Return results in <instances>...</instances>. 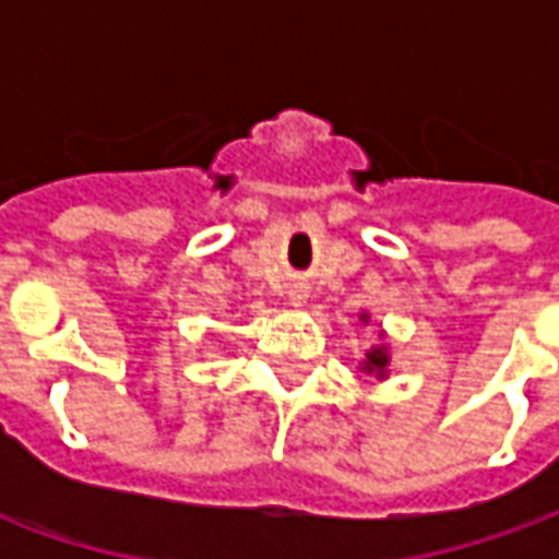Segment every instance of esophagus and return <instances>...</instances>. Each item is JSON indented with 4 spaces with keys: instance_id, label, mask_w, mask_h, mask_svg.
Segmentation results:
<instances>
[{
    "instance_id": "obj_1",
    "label": "esophagus",
    "mask_w": 559,
    "mask_h": 559,
    "mask_svg": "<svg viewBox=\"0 0 559 559\" xmlns=\"http://www.w3.org/2000/svg\"><path fill=\"white\" fill-rule=\"evenodd\" d=\"M290 302L293 305H302L305 302V293L302 290H293L290 293Z\"/></svg>"
}]
</instances>
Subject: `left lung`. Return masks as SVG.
<instances>
[{
    "mask_svg": "<svg viewBox=\"0 0 559 559\" xmlns=\"http://www.w3.org/2000/svg\"><path fill=\"white\" fill-rule=\"evenodd\" d=\"M359 323H362V326H368V323H371V314H368V311H362V314H359ZM377 335H380V338H386V332H383V329H380ZM389 365H392V347H389L386 341H383V344H374L371 350H365V359L359 368H362L365 374L377 377V380H386Z\"/></svg>",
    "mask_w": 559,
    "mask_h": 559,
    "instance_id": "left-lung-1",
    "label": "left lung"
}]
</instances>
